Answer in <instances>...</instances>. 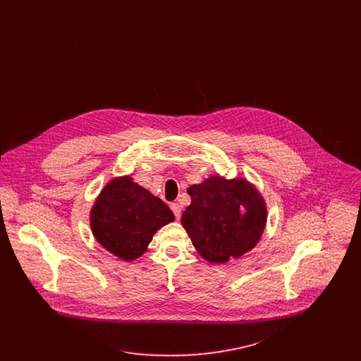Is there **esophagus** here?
Returning <instances> with one entry per match:
<instances>
[{
	"label": "esophagus",
	"mask_w": 361,
	"mask_h": 361,
	"mask_svg": "<svg viewBox=\"0 0 361 361\" xmlns=\"http://www.w3.org/2000/svg\"><path fill=\"white\" fill-rule=\"evenodd\" d=\"M171 208H172L173 214H174L176 219H180V215H181V207L178 206L177 203H172V204H171Z\"/></svg>",
	"instance_id": "esophagus-1"
}]
</instances>
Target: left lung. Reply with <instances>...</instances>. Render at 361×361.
<instances>
[{
    "label": "left lung",
    "instance_id": "left-lung-1",
    "mask_svg": "<svg viewBox=\"0 0 361 361\" xmlns=\"http://www.w3.org/2000/svg\"><path fill=\"white\" fill-rule=\"evenodd\" d=\"M190 204L181 224L202 257L214 264L252 250L267 222L265 203L245 180L214 176L188 188Z\"/></svg>",
    "mask_w": 361,
    "mask_h": 361
}]
</instances>
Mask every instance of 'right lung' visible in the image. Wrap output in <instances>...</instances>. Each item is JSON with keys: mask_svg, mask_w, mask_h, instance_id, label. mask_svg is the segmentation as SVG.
<instances>
[{"mask_svg": "<svg viewBox=\"0 0 361 361\" xmlns=\"http://www.w3.org/2000/svg\"><path fill=\"white\" fill-rule=\"evenodd\" d=\"M173 221L171 208L130 177L112 180L90 214L96 240L126 261L140 257L155 231Z\"/></svg>", "mask_w": 361, "mask_h": 361, "instance_id": "right-lung-1", "label": "right lung"}]
</instances>
